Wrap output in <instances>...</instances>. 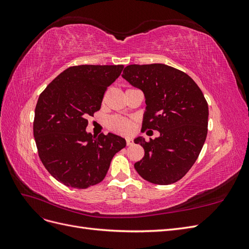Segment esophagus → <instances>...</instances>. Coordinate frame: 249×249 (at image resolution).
Listing matches in <instances>:
<instances>
[{"instance_id": "1", "label": "esophagus", "mask_w": 249, "mask_h": 249, "mask_svg": "<svg viewBox=\"0 0 249 249\" xmlns=\"http://www.w3.org/2000/svg\"><path fill=\"white\" fill-rule=\"evenodd\" d=\"M133 140L132 139H130V138H127L126 139V145H133Z\"/></svg>"}]
</instances>
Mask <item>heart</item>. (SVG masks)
<instances>
[{
  "instance_id": "b5f03b06",
  "label": "heart",
  "mask_w": 249,
  "mask_h": 249,
  "mask_svg": "<svg viewBox=\"0 0 249 249\" xmlns=\"http://www.w3.org/2000/svg\"><path fill=\"white\" fill-rule=\"evenodd\" d=\"M107 125L112 131L122 133V134H126L132 131L133 124L131 120L126 118H123L119 116H111L107 120Z\"/></svg>"
}]
</instances>
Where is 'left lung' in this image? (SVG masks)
<instances>
[{
    "label": "left lung",
    "instance_id": "1",
    "mask_svg": "<svg viewBox=\"0 0 249 249\" xmlns=\"http://www.w3.org/2000/svg\"><path fill=\"white\" fill-rule=\"evenodd\" d=\"M122 76L144 93L142 127L160 133L149 141L141 136L134 140L144 148L135 169L149 183L178 182L196 161L207 138L205 96L187 73L166 64L127 65Z\"/></svg>",
    "mask_w": 249,
    "mask_h": 249
}]
</instances>
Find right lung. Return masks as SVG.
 <instances>
[{
  "label": "right lung",
  "instance_id": "1",
  "mask_svg": "<svg viewBox=\"0 0 249 249\" xmlns=\"http://www.w3.org/2000/svg\"><path fill=\"white\" fill-rule=\"evenodd\" d=\"M124 65L71 66L39 95L33 133L44 167L63 185L86 189L106 177L112 158L126 145L113 133L92 136L88 116L101 109L104 93Z\"/></svg>",
  "mask_w": 249,
  "mask_h": 249
}]
</instances>
